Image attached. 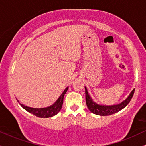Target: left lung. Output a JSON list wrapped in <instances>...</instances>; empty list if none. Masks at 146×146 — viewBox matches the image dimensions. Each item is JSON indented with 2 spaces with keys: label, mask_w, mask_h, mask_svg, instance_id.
<instances>
[{
  "label": "left lung",
  "mask_w": 146,
  "mask_h": 146,
  "mask_svg": "<svg viewBox=\"0 0 146 146\" xmlns=\"http://www.w3.org/2000/svg\"><path fill=\"white\" fill-rule=\"evenodd\" d=\"M135 89L131 91L130 94L129 95L128 97L122 101L120 104H117V105H112V106H105V105H99V104H96L90 97L88 92H87V88L85 87V99L86 104L88 109L94 113V114L98 115L101 116H107L113 115L114 113H117L119 110L123 109L125 107L127 106V104L130 102L131 98L134 95Z\"/></svg>",
  "instance_id": "8db88e82"
}]
</instances>
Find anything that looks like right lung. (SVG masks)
<instances>
[{
	"mask_svg": "<svg viewBox=\"0 0 146 146\" xmlns=\"http://www.w3.org/2000/svg\"><path fill=\"white\" fill-rule=\"evenodd\" d=\"M68 89V87H66V88L64 90V91L63 92V93L61 94V96L58 98V99L56 100V101L54 104H52V106H50L46 107V108H31V107L27 106H24L23 105V104H20L21 106L24 109H25L27 111H28L29 113H31V114L34 115L35 116H37V117H38L47 118L53 117V116L56 115L57 113H59V112L61 110V107H62L63 105V101H64V95L66 93ZM18 102H19V101H18Z\"/></svg>",
	"mask_w": 146,
	"mask_h": 146,
	"instance_id": "1",
	"label": "right lung"
}]
</instances>
